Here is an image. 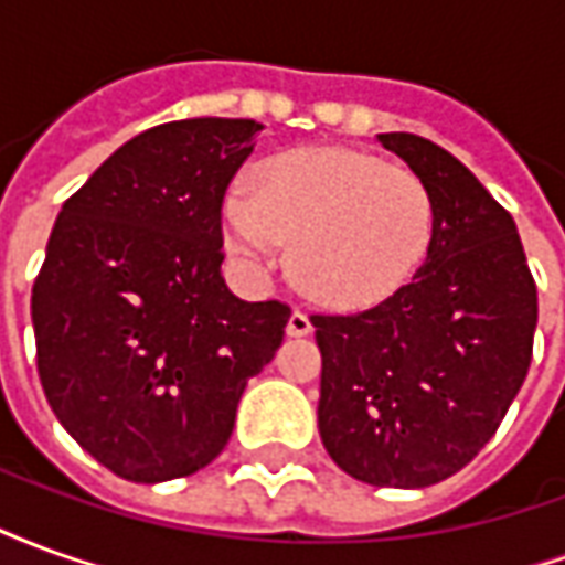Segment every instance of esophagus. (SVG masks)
I'll use <instances>...</instances> for the list:
<instances>
[{"label":"esophagus","instance_id":"obj_1","mask_svg":"<svg viewBox=\"0 0 565 565\" xmlns=\"http://www.w3.org/2000/svg\"><path fill=\"white\" fill-rule=\"evenodd\" d=\"M308 332H311V318H308L306 311L294 308V315L287 320V335H290V339H302Z\"/></svg>","mask_w":565,"mask_h":565}]
</instances>
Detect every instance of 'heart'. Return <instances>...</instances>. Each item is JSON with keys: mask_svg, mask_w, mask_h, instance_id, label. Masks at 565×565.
<instances>
[{"mask_svg": "<svg viewBox=\"0 0 565 565\" xmlns=\"http://www.w3.org/2000/svg\"><path fill=\"white\" fill-rule=\"evenodd\" d=\"M223 235L250 275L294 245V275L320 306L360 311L415 278L436 235V199L408 169L335 145L284 150L254 190L223 202Z\"/></svg>", "mask_w": 565, "mask_h": 565, "instance_id": "obj_1", "label": "heart"}]
</instances>
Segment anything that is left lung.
Listing matches in <instances>:
<instances>
[{
	"mask_svg": "<svg viewBox=\"0 0 565 565\" xmlns=\"http://www.w3.org/2000/svg\"><path fill=\"white\" fill-rule=\"evenodd\" d=\"M436 199L412 284L369 311L315 315L318 429L335 466L375 487H429L493 438L533 360L535 284L511 214L454 153L381 132Z\"/></svg>",
	"mask_w": 565,
	"mask_h": 565,
	"instance_id": "left-lung-1",
	"label": "left lung"
}]
</instances>
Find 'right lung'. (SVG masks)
Instances as JSON below:
<instances>
[{
	"label": "right lung",
	"instance_id": "obj_1",
	"mask_svg": "<svg viewBox=\"0 0 565 565\" xmlns=\"http://www.w3.org/2000/svg\"><path fill=\"white\" fill-rule=\"evenodd\" d=\"M263 129L162 124L87 178L56 217L32 287L44 396L66 433L127 481L209 466L284 339L290 308L223 281L221 202Z\"/></svg>",
	"mask_w": 565,
	"mask_h": 565
}]
</instances>
